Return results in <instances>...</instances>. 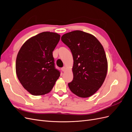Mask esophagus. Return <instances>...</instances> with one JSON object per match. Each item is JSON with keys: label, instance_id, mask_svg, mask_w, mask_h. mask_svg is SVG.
Wrapping results in <instances>:
<instances>
[{"label": "esophagus", "instance_id": "esophagus-1", "mask_svg": "<svg viewBox=\"0 0 132 132\" xmlns=\"http://www.w3.org/2000/svg\"><path fill=\"white\" fill-rule=\"evenodd\" d=\"M62 70L63 71H65L66 70V68H65V67H64L62 68Z\"/></svg>", "mask_w": 132, "mask_h": 132}]
</instances>
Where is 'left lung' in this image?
Here are the masks:
<instances>
[{
    "mask_svg": "<svg viewBox=\"0 0 132 132\" xmlns=\"http://www.w3.org/2000/svg\"><path fill=\"white\" fill-rule=\"evenodd\" d=\"M62 41L73 54V80L70 90L79 97L86 98L100 88L106 78L108 64L105 52L94 36L76 30L63 35Z\"/></svg>",
    "mask_w": 132,
    "mask_h": 132,
    "instance_id": "8db88e82",
    "label": "left lung"
}]
</instances>
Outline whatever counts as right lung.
I'll return each mask as SVG.
<instances>
[{"instance_id":"1","label":"right lung","mask_w":132,"mask_h":132,"mask_svg":"<svg viewBox=\"0 0 132 132\" xmlns=\"http://www.w3.org/2000/svg\"><path fill=\"white\" fill-rule=\"evenodd\" d=\"M60 37L57 33L43 32L27 40L19 51L16 73L22 86L32 95L50 93L59 77L53 51Z\"/></svg>"}]
</instances>
